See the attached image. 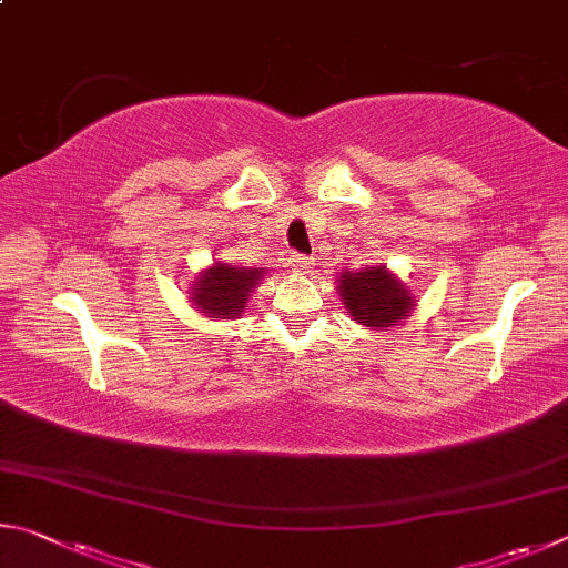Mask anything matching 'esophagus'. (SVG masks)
Instances as JSON below:
<instances>
[{
    "label": "esophagus",
    "instance_id": "esophagus-1",
    "mask_svg": "<svg viewBox=\"0 0 568 568\" xmlns=\"http://www.w3.org/2000/svg\"><path fill=\"white\" fill-rule=\"evenodd\" d=\"M290 266H292V272H296V274H310L314 268V258L304 256V254H294L290 258Z\"/></svg>",
    "mask_w": 568,
    "mask_h": 568
}]
</instances>
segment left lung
Listing matches in <instances>:
<instances>
[{
    "label": "left lung",
    "mask_w": 568,
    "mask_h": 568,
    "mask_svg": "<svg viewBox=\"0 0 568 568\" xmlns=\"http://www.w3.org/2000/svg\"><path fill=\"white\" fill-rule=\"evenodd\" d=\"M336 290L352 322L366 326L369 332H389L394 326H402L419 302L414 290L384 264L364 266L356 272L342 268Z\"/></svg>",
    "instance_id": "1"
}]
</instances>
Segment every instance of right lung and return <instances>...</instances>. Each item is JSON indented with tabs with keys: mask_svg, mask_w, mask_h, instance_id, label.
I'll list each match as a JSON object with an SVG mask.
<instances>
[{
	"mask_svg": "<svg viewBox=\"0 0 568 568\" xmlns=\"http://www.w3.org/2000/svg\"><path fill=\"white\" fill-rule=\"evenodd\" d=\"M268 268H248L232 266L224 262H214L202 268L189 286V302L192 310L209 316V320H239L244 314L248 296L262 284Z\"/></svg>",
	"mask_w": 568,
	"mask_h": 568,
	"instance_id": "add662e5",
	"label": "right lung"
}]
</instances>
